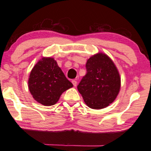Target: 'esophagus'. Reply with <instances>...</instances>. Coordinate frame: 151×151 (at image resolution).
Returning <instances> with one entry per match:
<instances>
[{
  "mask_svg": "<svg viewBox=\"0 0 151 151\" xmlns=\"http://www.w3.org/2000/svg\"><path fill=\"white\" fill-rule=\"evenodd\" d=\"M72 83L73 84V86H76V85H77V81H76V80H73L72 81Z\"/></svg>",
  "mask_w": 151,
  "mask_h": 151,
  "instance_id": "34e87169",
  "label": "esophagus"
}]
</instances>
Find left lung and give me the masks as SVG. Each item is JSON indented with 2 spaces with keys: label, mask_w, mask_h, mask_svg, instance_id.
Wrapping results in <instances>:
<instances>
[{
  "label": "left lung",
  "mask_w": 151,
  "mask_h": 151,
  "mask_svg": "<svg viewBox=\"0 0 151 151\" xmlns=\"http://www.w3.org/2000/svg\"><path fill=\"white\" fill-rule=\"evenodd\" d=\"M86 74L77 86L89 108L102 109L115 100L121 88V76L116 65L108 55L99 52L86 64Z\"/></svg>",
  "instance_id": "1"
}]
</instances>
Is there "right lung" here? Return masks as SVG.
<instances>
[{"label":"right lung","instance_id":"right-lung-1","mask_svg":"<svg viewBox=\"0 0 151 151\" xmlns=\"http://www.w3.org/2000/svg\"><path fill=\"white\" fill-rule=\"evenodd\" d=\"M28 86L33 99L45 106L54 105L73 85L52 57H42L30 73Z\"/></svg>","mask_w":151,"mask_h":151}]
</instances>
